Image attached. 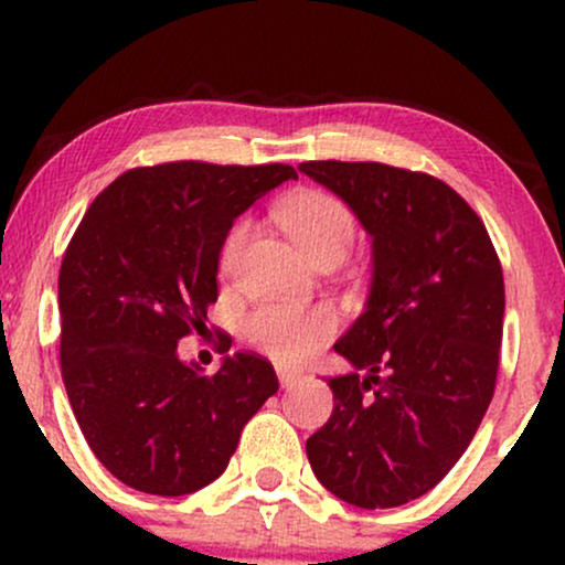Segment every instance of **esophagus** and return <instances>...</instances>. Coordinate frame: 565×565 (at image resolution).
Instances as JSON below:
<instances>
[{"label":"esophagus","instance_id":"esophagus-1","mask_svg":"<svg viewBox=\"0 0 565 565\" xmlns=\"http://www.w3.org/2000/svg\"><path fill=\"white\" fill-rule=\"evenodd\" d=\"M276 374H278V382H281V387H291L297 380H300V372H291V369L278 366Z\"/></svg>","mask_w":565,"mask_h":565}]
</instances>
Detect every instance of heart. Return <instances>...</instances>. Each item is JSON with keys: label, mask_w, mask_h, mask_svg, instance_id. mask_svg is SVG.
I'll list each match as a JSON object with an SVG mask.
<instances>
[{"label": "heart", "mask_w": 565, "mask_h": 565, "mask_svg": "<svg viewBox=\"0 0 565 565\" xmlns=\"http://www.w3.org/2000/svg\"><path fill=\"white\" fill-rule=\"evenodd\" d=\"M276 220L289 238L302 249L310 263L342 260L355 238L353 212L334 193L305 191L289 193L278 204ZM249 236V225L236 223L220 246L217 270L228 278L236 270L238 257ZM337 319L327 308H291V305H263L246 319L244 334L252 348L270 355L278 364H300L313 355L334 334Z\"/></svg>", "instance_id": "1"}]
</instances>
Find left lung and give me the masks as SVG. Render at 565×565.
Masks as SVG:
<instances>
[{"label":"left lung","instance_id":"obj_1","mask_svg":"<svg viewBox=\"0 0 565 565\" xmlns=\"http://www.w3.org/2000/svg\"><path fill=\"white\" fill-rule=\"evenodd\" d=\"M372 236L364 313L334 350L355 369L329 380L334 408L305 444L342 502L398 508L462 457L491 404L504 278L483 220L425 172L380 161H302Z\"/></svg>","mask_w":565,"mask_h":565}]
</instances>
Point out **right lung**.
<instances>
[{
	"label": "right lung",
	"mask_w": 565,
	"mask_h": 565,
	"mask_svg": "<svg viewBox=\"0 0 565 565\" xmlns=\"http://www.w3.org/2000/svg\"><path fill=\"white\" fill-rule=\"evenodd\" d=\"M289 178V164L167 161L119 174L84 212L57 278L61 374L84 440L121 483L159 497L204 489L278 391L263 355H225L204 374L178 342L206 332L233 220Z\"/></svg>",
	"instance_id": "right-lung-1"
}]
</instances>
